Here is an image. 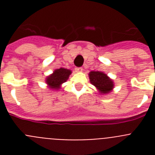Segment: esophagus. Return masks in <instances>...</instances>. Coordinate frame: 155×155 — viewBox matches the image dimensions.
Instances as JSON below:
<instances>
[{
    "label": "esophagus",
    "instance_id": "1",
    "mask_svg": "<svg viewBox=\"0 0 155 155\" xmlns=\"http://www.w3.org/2000/svg\"><path fill=\"white\" fill-rule=\"evenodd\" d=\"M82 71H83V68H75V71H76V72H78V73L82 72Z\"/></svg>",
    "mask_w": 155,
    "mask_h": 155
}]
</instances>
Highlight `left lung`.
Listing matches in <instances>:
<instances>
[{
    "label": "left lung",
    "instance_id": "8db88e82",
    "mask_svg": "<svg viewBox=\"0 0 155 155\" xmlns=\"http://www.w3.org/2000/svg\"><path fill=\"white\" fill-rule=\"evenodd\" d=\"M90 82L96 87L101 94L111 92L114 87L113 80L101 71H91L88 74Z\"/></svg>",
    "mask_w": 155,
    "mask_h": 155
}]
</instances>
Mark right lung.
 Returning <instances> with one entry per match:
<instances>
[{"label":"right lung","instance_id":"obj_1","mask_svg":"<svg viewBox=\"0 0 155 155\" xmlns=\"http://www.w3.org/2000/svg\"><path fill=\"white\" fill-rule=\"evenodd\" d=\"M71 74V71L65 68H61L60 69L55 70L52 74L46 78V84L51 89H60L61 84L67 81Z\"/></svg>","mask_w":155,"mask_h":155}]
</instances>
